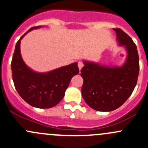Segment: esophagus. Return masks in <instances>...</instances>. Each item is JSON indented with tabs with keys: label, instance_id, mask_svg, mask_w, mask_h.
I'll return each instance as SVG.
<instances>
[{
	"label": "esophagus",
	"instance_id": "esophagus-1",
	"mask_svg": "<svg viewBox=\"0 0 148 148\" xmlns=\"http://www.w3.org/2000/svg\"><path fill=\"white\" fill-rule=\"evenodd\" d=\"M83 66H84L83 62H82V61H79V62H78V67H79V70H81V69H82V67H83Z\"/></svg>",
	"mask_w": 148,
	"mask_h": 148
}]
</instances>
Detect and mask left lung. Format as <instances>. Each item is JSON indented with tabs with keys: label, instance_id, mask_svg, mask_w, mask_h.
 Here are the masks:
<instances>
[{
	"label": "left lung",
	"instance_id": "obj_1",
	"mask_svg": "<svg viewBox=\"0 0 148 148\" xmlns=\"http://www.w3.org/2000/svg\"><path fill=\"white\" fill-rule=\"evenodd\" d=\"M121 46L127 51L121 66H108L84 61L82 94L85 102L98 111H111L122 106L133 93L139 74V57L131 38L120 28H114Z\"/></svg>",
	"mask_w": 148,
	"mask_h": 148
}]
</instances>
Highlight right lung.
Returning <instances> with one entry per match:
<instances>
[{"label":"right lung","instance_id":"obj_1","mask_svg":"<svg viewBox=\"0 0 148 148\" xmlns=\"http://www.w3.org/2000/svg\"><path fill=\"white\" fill-rule=\"evenodd\" d=\"M31 27L17 42L11 62L12 80L22 99L33 107L49 108L57 105L64 96L71 78L79 74L77 62L45 73L32 71L25 64L21 54V41L34 29Z\"/></svg>","mask_w":148,"mask_h":148}]
</instances>
